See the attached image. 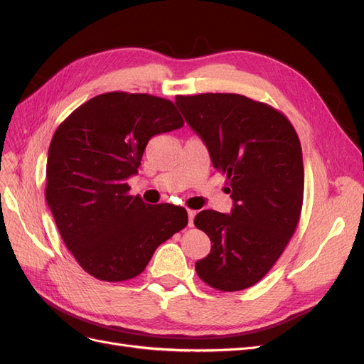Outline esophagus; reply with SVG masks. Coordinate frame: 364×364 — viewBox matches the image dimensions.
<instances>
[{
    "label": "esophagus",
    "mask_w": 364,
    "mask_h": 364,
    "mask_svg": "<svg viewBox=\"0 0 364 364\" xmlns=\"http://www.w3.org/2000/svg\"><path fill=\"white\" fill-rule=\"evenodd\" d=\"M194 215H196V211H193V209H188V226L194 225Z\"/></svg>",
    "instance_id": "esophagus-1"
}]
</instances>
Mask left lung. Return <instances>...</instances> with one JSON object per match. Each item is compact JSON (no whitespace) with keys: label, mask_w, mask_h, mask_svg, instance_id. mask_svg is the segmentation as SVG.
Returning <instances> with one entry per match:
<instances>
[{"label":"left lung","mask_w":364,"mask_h":364,"mask_svg":"<svg viewBox=\"0 0 364 364\" xmlns=\"http://www.w3.org/2000/svg\"><path fill=\"white\" fill-rule=\"evenodd\" d=\"M185 121L228 178L229 214L205 209L196 228L211 240L196 262L199 278L220 291L252 287L266 277L293 237L302 211L301 141L289 118L240 94L178 95Z\"/></svg>","instance_id":"left-lung-1"}]
</instances>
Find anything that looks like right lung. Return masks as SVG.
Here are the masks:
<instances>
[{
  "instance_id": "right-lung-1",
  "label": "right lung",
  "mask_w": 364,
  "mask_h": 364,
  "mask_svg": "<svg viewBox=\"0 0 364 364\" xmlns=\"http://www.w3.org/2000/svg\"><path fill=\"white\" fill-rule=\"evenodd\" d=\"M182 126L167 98L117 91L87 100L54 132L46 199L63 243L94 278L138 277L188 223L185 208L147 205L127 185L149 139Z\"/></svg>"
}]
</instances>
